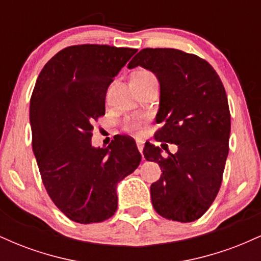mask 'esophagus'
<instances>
[{
	"label": "esophagus",
	"mask_w": 261,
	"mask_h": 261,
	"mask_svg": "<svg viewBox=\"0 0 261 261\" xmlns=\"http://www.w3.org/2000/svg\"><path fill=\"white\" fill-rule=\"evenodd\" d=\"M136 145H137V148H139L140 153L142 154V151H143V143L141 142V141H137V142H136Z\"/></svg>",
	"instance_id": "obj_1"
}]
</instances>
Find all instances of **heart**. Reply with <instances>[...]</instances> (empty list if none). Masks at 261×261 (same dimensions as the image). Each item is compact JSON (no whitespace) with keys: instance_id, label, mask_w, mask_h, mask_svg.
I'll use <instances>...</instances> for the list:
<instances>
[{"instance_id":"1","label":"heart","mask_w":261,"mask_h":261,"mask_svg":"<svg viewBox=\"0 0 261 261\" xmlns=\"http://www.w3.org/2000/svg\"><path fill=\"white\" fill-rule=\"evenodd\" d=\"M139 73H147V72H139ZM142 119L141 118H128L124 124V128L130 133H140L141 126H142Z\"/></svg>"}]
</instances>
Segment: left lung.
Returning <instances> with one entry per match:
<instances>
[{"mask_svg": "<svg viewBox=\"0 0 261 261\" xmlns=\"http://www.w3.org/2000/svg\"><path fill=\"white\" fill-rule=\"evenodd\" d=\"M155 74L161 87L155 139L175 143L174 154L146 143L143 154L162 174L151 185L158 215L193 222L207 211L220 190L228 155L230 114L226 91L211 65L176 49H142L127 65Z\"/></svg>", "mask_w": 261, "mask_h": 261, "instance_id": "obj_1", "label": "left lung"}]
</instances>
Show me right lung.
I'll list each match as a JSON object with an SVG mask.
<instances>
[{"instance_id": "1", "label": "right lung", "mask_w": 261, "mask_h": 261, "mask_svg": "<svg viewBox=\"0 0 261 261\" xmlns=\"http://www.w3.org/2000/svg\"><path fill=\"white\" fill-rule=\"evenodd\" d=\"M136 49L74 45L56 54L39 74L31 98L32 146L44 187L65 216L79 223L112 217L116 187L139 167L136 143L119 136L92 146V122L106 114L108 87Z\"/></svg>"}]
</instances>
